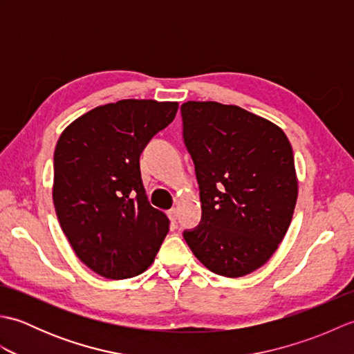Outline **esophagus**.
<instances>
[{
	"mask_svg": "<svg viewBox=\"0 0 354 354\" xmlns=\"http://www.w3.org/2000/svg\"><path fill=\"white\" fill-rule=\"evenodd\" d=\"M167 216H169V219L171 222H176V219H178V209L176 208H170L169 212H167Z\"/></svg>",
	"mask_w": 354,
	"mask_h": 354,
	"instance_id": "obj_1",
	"label": "esophagus"
}]
</instances>
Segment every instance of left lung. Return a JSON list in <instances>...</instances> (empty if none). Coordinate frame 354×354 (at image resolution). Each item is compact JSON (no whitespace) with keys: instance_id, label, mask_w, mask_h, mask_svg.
Segmentation results:
<instances>
[{"instance_id":"8db88e82","label":"left lung","mask_w":354,"mask_h":354,"mask_svg":"<svg viewBox=\"0 0 354 354\" xmlns=\"http://www.w3.org/2000/svg\"><path fill=\"white\" fill-rule=\"evenodd\" d=\"M202 221L184 239L212 272L237 278L272 257L292 222L298 178L280 126L217 102L181 104Z\"/></svg>"}]
</instances>
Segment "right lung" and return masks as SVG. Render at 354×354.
<instances>
[{
	"label": "right lung",
	"instance_id": "1",
	"mask_svg": "<svg viewBox=\"0 0 354 354\" xmlns=\"http://www.w3.org/2000/svg\"><path fill=\"white\" fill-rule=\"evenodd\" d=\"M178 102L126 99L65 127L55 149L53 202L82 263L104 278H132L152 265L170 221L149 204L142 149L178 112Z\"/></svg>",
	"mask_w": 354,
	"mask_h": 354
}]
</instances>
